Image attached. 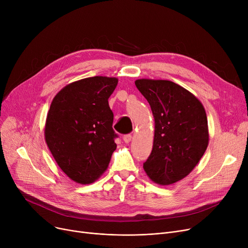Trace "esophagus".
Listing matches in <instances>:
<instances>
[{
  "mask_svg": "<svg viewBox=\"0 0 248 248\" xmlns=\"http://www.w3.org/2000/svg\"><path fill=\"white\" fill-rule=\"evenodd\" d=\"M123 140H124V142H126V144H127V142H129V141L132 140V135H131V134L124 135V136L123 137Z\"/></svg>",
  "mask_w": 248,
  "mask_h": 248,
  "instance_id": "1",
  "label": "esophagus"
}]
</instances>
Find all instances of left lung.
<instances>
[{
    "label": "left lung",
    "mask_w": 248,
    "mask_h": 248,
    "mask_svg": "<svg viewBox=\"0 0 248 248\" xmlns=\"http://www.w3.org/2000/svg\"><path fill=\"white\" fill-rule=\"evenodd\" d=\"M135 83L155 119L154 146L144 170L155 183L174 184L191 173L207 149L205 109L198 98L175 82L138 79Z\"/></svg>",
    "instance_id": "1"
}]
</instances>
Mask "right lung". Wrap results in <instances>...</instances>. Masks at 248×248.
Returning a JSON list of instances; mask_svg holds the SVG:
<instances>
[{
    "instance_id": "right-lung-1",
    "label": "right lung",
    "mask_w": 248,
    "mask_h": 248,
    "mask_svg": "<svg viewBox=\"0 0 248 248\" xmlns=\"http://www.w3.org/2000/svg\"><path fill=\"white\" fill-rule=\"evenodd\" d=\"M117 78L94 76L72 82L52 100L45 125L47 146L61 170L90 184L107 170L116 149L108 98Z\"/></svg>"
}]
</instances>
